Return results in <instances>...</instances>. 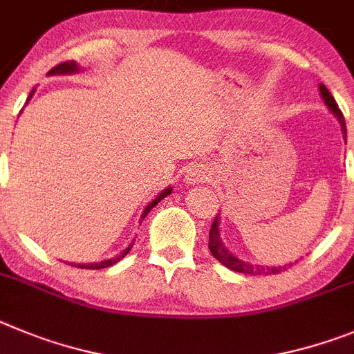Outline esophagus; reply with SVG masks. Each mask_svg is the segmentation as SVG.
Masks as SVG:
<instances>
[{"label": "esophagus", "mask_w": 354, "mask_h": 354, "mask_svg": "<svg viewBox=\"0 0 354 354\" xmlns=\"http://www.w3.org/2000/svg\"><path fill=\"white\" fill-rule=\"evenodd\" d=\"M209 171L206 169L205 165H192L189 171H187V176H185V181L187 183H201V181L208 180Z\"/></svg>", "instance_id": "1"}]
</instances>
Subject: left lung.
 Returning a JSON list of instances; mask_svg holds the SVG:
<instances>
[{
	"label": "left lung",
	"instance_id": "obj_1",
	"mask_svg": "<svg viewBox=\"0 0 354 354\" xmlns=\"http://www.w3.org/2000/svg\"><path fill=\"white\" fill-rule=\"evenodd\" d=\"M319 91H321V97L324 98V104L328 106V109L332 111L337 118H339L340 127H342V133L346 136V122H344V114L342 111L339 109L337 106L335 98L332 97V93L328 91V88L324 84H319ZM209 252L213 254L216 261L221 264H224L225 268L232 270V272H238V273H248V275H259V273H279V270H284L286 266H279V268H263V266H254V264H248L245 261L238 259V257L232 256L229 252L227 248L222 245L221 241V232H218V216H215V221H213L212 229H209Z\"/></svg>",
	"mask_w": 354,
	"mask_h": 354
}]
</instances>
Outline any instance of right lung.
Instances as JSON below:
<instances>
[{
  "label": "right lung",
  "mask_w": 354,
  "mask_h": 354,
  "mask_svg": "<svg viewBox=\"0 0 354 354\" xmlns=\"http://www.w3.org/2000/svg\"><path fill=\"white\" fill-rule=\"evenodd\" d=\"M72 72H77V65H75V62H65V63H59V65L53 66V68L49 70V74H72ZM31 95H33V91H31ZM31 95H30V97H28V100H30V98H31ZM169 194H171V189H165L164 192L158 194V196L155 197V199L151 201V203H149L148 206H146V209H145V212H142V218H145V216L148 215L149 209L155 208V206H157L158 203H160V201L164 199V197L169 196ZM132 245H133V243H132ZM132 245H129V247H127L125 250H123V254H120V256L113 257V259L102 261V263H97V264H77V268H86V270H100V268H107V266H113V264H116L118 261H122L123 257H125L127 254L130 252V248H132Z\"/></svg>",
  "instance_id": "right-lung-1"
}]
</instances>
